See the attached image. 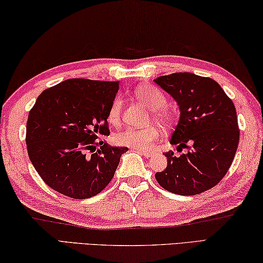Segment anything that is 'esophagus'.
Wrapping results in <instances>:
<instances>
[{"label":"esophagus","mask_w":263,"mask_h":263,"mask_svg":"<svg viewBox=\"0 0 263 263\" xmlns=\"http://www.w3.org/2000/svg\"><path fill=\"white\" fill-rule=\"evenodd\" d=\"M136 151H139V153H140L141 155L145 156L146 158L151 157V155H153V151H150V150H140V149H136Z\"/></svg>","instance_id":"obj_1"}]
</instances>
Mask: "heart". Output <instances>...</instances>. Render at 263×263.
<instances>
[{
    "mask_svg": "<svg viewBox=\"0 0 263 263\" xmlns=\"http://www.w3.org/2000/svg\"><path fill=\"white\" fill-rule=\"evenodd\" d=\"M135 93L137 98L143 101L150 109H153V117L156 121L163 124L170 122L171 117H170L167 109L165 108V106L167 104V98L162 90L155 85L145 84L137 87ZM122 104L123 100L121 96H117L113 99L112 104L109 106L107 115L108 121L110 123L117 124L119 122L122 112ZM158 139L159 130L153 126L144 128L128 127L115 135V142L119 145H124L129 146V148L140 150L148 149L151 143H154Z\"/></svg>",
    "mask_w": 263,
    "mask_h": 263,
    "instance_id": "b5f03b06",
    "label": "heart"
}]
</instances>
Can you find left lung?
I'll list each match as a JSON object with an SVG mask.
<instances>
[{"mask_svg":"<svg viewBox=\"0 0 263 263\" xmlns=\"http://www.w3.org/2000/svg\"><path fill=\"white\" fill-rule=\"evenodd\" d=\"M155 82L180 107V120L171 143L187 154L165 153L167 166L156 180L179 195H196L215 187L225 177L239 143L236 107L213 78L191 72H174Z\"/></svg>","mask_w":263,"mask_h":263,"instance_id":"1","label":"left lung"}]
</instances>
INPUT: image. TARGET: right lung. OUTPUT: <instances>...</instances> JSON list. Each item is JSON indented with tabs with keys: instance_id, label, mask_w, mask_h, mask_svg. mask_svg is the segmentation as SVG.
Wrapping results in <instances>:
<instances>
[{
	"instance_id": "add662e5",
	"label": "right lung",
	"mask_w": 263,
	"mask_h": 263,
	"mask_svg": "<svg viewBox=\"0 0 263 263\" xmlns=\"http://www.w3.org/2000/svg\"><path fill=\"white\" fill-rule=\"evenodd\" d=\"M119 82L70 78L44 90L26 123L27 154L46 185L76 200L95 196L114 177L126 146H110L107 115Z\"/></svg>"
}]
</instances>
